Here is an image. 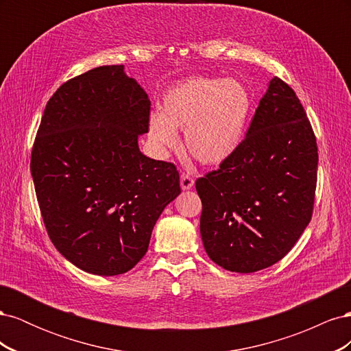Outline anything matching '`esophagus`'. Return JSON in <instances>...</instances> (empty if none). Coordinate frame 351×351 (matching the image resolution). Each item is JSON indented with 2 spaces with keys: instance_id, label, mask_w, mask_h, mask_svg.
Segmentation results:
<instances>
[{
  "instance_id": "obj_1",
  "label": "esophagus",
  "mask_w": 351,
  "mask_h": 351,
  "mask_svg": "<svg viewBox=\"0 0 351 351\" xmlns=\"http://www.w3.org/2000/svg\"><path fill=\"white\" fill-rule=\"evenodd\" d=\"M195 184V180L192 178V176H189L186 173H183L180 176V186H182L183 190H190Z\"/></svg>"
}]
</instances>
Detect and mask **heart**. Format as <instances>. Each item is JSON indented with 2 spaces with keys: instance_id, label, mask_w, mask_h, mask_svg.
I'll use <instances>...</instances> for the list:
<instances>
[{
  "instance_id": "b5f03b06",
  "label": "heart",
  "mask_w": 351,
  "mask_h": 351,
  "mask_svg": "<svg viewBox=\"0 0 351 351\" xmlns=\"http://www.w3.org/2000/svg\"><path fill=\"white\" fill-rule=\"evenodd\" d=\"M250 108V93L239 80L193 77L167 92L147 134L162 152L176 147V132L184 130L186 151L200 164L218 165L240 146Z\"/></svg>"
}]
</instances>
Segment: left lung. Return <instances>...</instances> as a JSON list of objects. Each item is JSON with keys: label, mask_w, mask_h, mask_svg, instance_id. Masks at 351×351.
Here are the masks:
<instances>
[{"label": "left lung", "mask_w": 351, "mask_h": 351, "mask_svg": "<svg viewBox=\"0 0 351 351\" xmlns=\"http://www.w3.org/2000/svg\"><path fill=\"white\" fill-rule=\"evenodd\" d=\"M316 180L311 121L295 92L274 77L237 151L196 180L210 261L240 274L281 261L311 222Z\"/></svg>", "instance_id": "obj_1"}]
</instances>
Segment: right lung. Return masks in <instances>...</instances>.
<instances>
[{
  "label": "right lung",
  "mask_w": 351,
  "mask_h": 351,
  "mask_svg": "<svg viewBox=\"0 0 351 351\" xmlns=\"http://www.w3.org/2000/svg\"><path fill=\"white\" fill-rule=\"evenodd\" d=\"M149 114L124 66H102L62 83L42 115L30 158L40 215L57 250L89 274L130 271L182 192L174 164L139 151Z\"/></svg>",
  "instance_id": "add662e5"
}]
</instances>
